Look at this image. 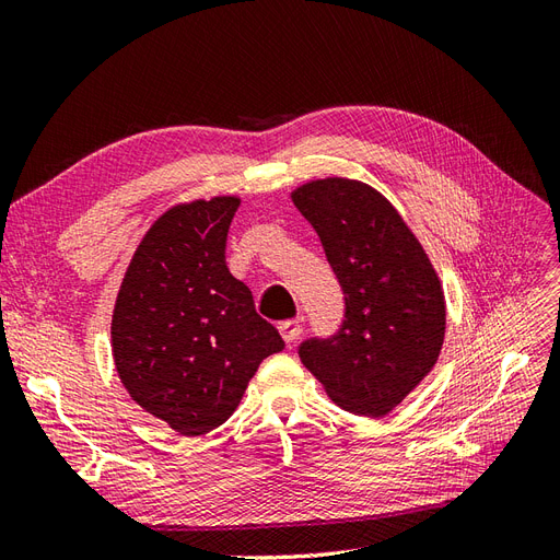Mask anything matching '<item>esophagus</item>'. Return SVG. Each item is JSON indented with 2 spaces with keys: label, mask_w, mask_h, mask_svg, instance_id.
Here are the masks:
<instances>
[{
  "label": "esophagus",
  "mask_w": 560,
  "mask_h": 560,
  "mask_svg": "<svg viewBox=\"0 0 560 560\" xmlns=\"http://www.w3.org/2000/svg\"><path fill=\"white\" fill-rule=\"evenodd\" d=\"M280 336L284 338V343H296V338L301 336V325H299V322L296 319H284V322H280Z\"/></svg>",
  "instance_id": "1"
}]
</instances>
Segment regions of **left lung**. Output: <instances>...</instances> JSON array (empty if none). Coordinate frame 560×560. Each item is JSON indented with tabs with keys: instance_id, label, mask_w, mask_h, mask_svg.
<instances>
[{
	"instance_id": "obj_1",
	"label": "left lung",
	"mask_w": 560,
	"mask_h": 560,
	"mask_svg": "<svg viewBox=\"0 0 560 560\" xmlns=\"http://www.w3.org/2000/svg\"><path fill=\"white\" fill-rule=\"evenodd\" d=\"M346 296L341 327L306 338L299 358L341 409L381 418L430 374L446 331L444 292L399 212L354 179L292 194Z\"/></svg>"
}]
</instances>
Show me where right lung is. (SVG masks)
Returning a JSON list of instances; mask_svg holds the SVG:
<instances>
[{
    "label": "right lung",
    "mask_w": 560,
    "mask_h": 560,
    "mask_svg": "<svg viewBox=\"0 0 560 560\" xmlns=\"http://www.w3.org/2000/svg\"><path fill=\"white\" fill-rule=\"evenodd\" d=\"M241 200L222 196L167 210L126 270L112 317L121 383L144 411L186 436L235 411L254 371L280 352L278 329L254 311L226 266Z\"/></svg>",
    "instance_id": "right-lung-1"
}]
</instances>
